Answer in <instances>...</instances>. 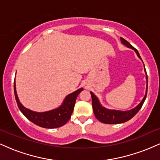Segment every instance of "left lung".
I'll use <instances>...</instances> for the list:
<instances>
[{
    "instance_id": "obj_1",
    "label": "left lung",
    "mask_w": 160,
    "mask_h": 160,
    "mask_svg": "<svg viewBox=\"0 0 160 160\" xmlns=\"http://www.w3.org/2000/svg\"><path fill=\"white\" fill-rule=\"evenodd\" d=\"M121 43L122 44L126 45V47L128 48H131L135 50V52H136L137 56H138V58L142 61L141 59L139 52H138V50L135 47H133L130 44L128 41H126V40L123 39L122 38H120ZM145 73H146V80H147V88H146V94H145L144 97L143 98L142 101L139 103L138 105L133 109L129 110V111H117V110H109L107 108H104L102 104L99 102V100L96 96L94 95V93H91L92 96V108H93V112H94V114L98 120L100 122H103V123L106 124H119L122 123V122H125L126 121L131 120L132 118L135 116L136 113L138 112L139 110L141 109V108L142 107L143 104H144L145 99L147 97V93H148V74H147L146 70H145Z\"/></svg>"
}]
</instances>
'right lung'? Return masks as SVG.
<instances>
[{
	"mask_svg": "<svg viewBox=\"0 0 160 160\" xmlns=\"http://www.w3.org/2000/svg\"><path fill=\"white\" fill-rule=\"evenodd\" d=\"M82 90H83V89L80 88L74 92L68 95L61 106L56 109L46 112H35L25 108L20 103L17 93H16V83L14 81V94H15L16 101L20 111L23 113V115L28 120H30L33 123L46 128L61 127L70 120L74 111L77 97Z\"/></svg>",
	"mask_w": 160,
	"mask_h": 160,
	"instance_id": "right-lung-1",
	"label": "right lung"
}]
</instances>
